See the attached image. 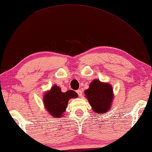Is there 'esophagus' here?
<instances>
[{
	"mask_svg": "<svg viewBox=\"0 0 152 152\" xmlns=\"http://www.w3.org/2000/svg\"><path fill=\"white\" fill-rule=\"evenodd\" d=\"M76 92H77V94H78V95L80 97H81L83 96V92H82V91L80 90V89H78V90L76 91Z\"/></svg>",
	"mask_w": 152,
	"mask_h": 152,
	"instance_id": "1",
	"label": "esophagus"
}]
</instances>
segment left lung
<instances>
[{"mask_svg": "<svg viewBox=\"0 0 152 152\" xmlns=\"http://www.w3.org/2000/svg\"><path fill=\"white\" fill-rule=\"evenodd\" d=\"M85 94L95 112L102 114L110 109L114 96L112 87L108 83L94 80L89 85V88L85 90Z\"/></svg>", "mask_w": 152, "mask_h": 152, "instance_id": "1", "label": "left lung"}]
</instances>
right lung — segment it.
Instances as JSON below:
<instances>
[{"label": "right lung", "mask_w": 152, "mask_h": 152, "mask_svg": "<svg viewBox=\"0 0 152 152\" xmlns=\"http://www.w3.org/2000/svg\"><path fill=\"white\" fill-rule=\"evenodd\" d=\"M77 96L78 94L76 91L69 90L63 93L60 87L54 85L51 90L44 96V104L46 110L52 116L59 118L65 112L68 100Z\"/></svg>", "instance_id": "right-lung-1"}]
</instances>
